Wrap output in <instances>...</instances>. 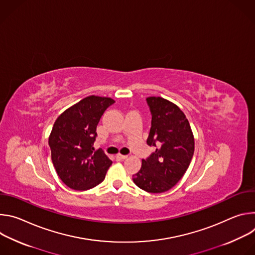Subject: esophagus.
<instances>
[{"label": "esophagus", "instance_id": "esophagus-1", "mask_svg": "<svg viewBox=\"0 0 255 255\" xmlns=\"http://www.w3.org/2000/svg\"><path fill=\"white\" fill-rule=\"evenodd\" d=\"M127 158V155H122V154H117L116 155V159L117 160H124Z\"/></svg>", "mask_w": 255, "mask_h": 255}]
</instances>
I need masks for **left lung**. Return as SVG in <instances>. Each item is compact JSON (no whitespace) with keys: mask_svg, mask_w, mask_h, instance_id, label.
I'll return each instance as SVG.
<instances>
[{"mask_svg":"<svg viewBox=\"0 0 255 255\" xmlns=\"http://www.w3.org/2000/svg\"><path fill=\"white\" fill-rule=\"evenodd\" d=\"M152 115L147 139L158 146L142 159L140 170L133 175L134 184L145 192L159 194L173 188L186 173L195 151V138L186 115L173 103L160 97L146 99Z\"/></svg>","mask_w":255,"mask_h":255,"instance_id":"obj_1","label":"left lung"}]
</instances>
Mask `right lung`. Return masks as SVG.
<instances>
[{"label": "right lung", "instance_id": "add662e5", "mask_svg": "<svg viewBox=\"0 0 255 255\" xmlns=\"http://www.w3.org/2000/svg\"><path fill=\"white\" fill-rule=\"evenodd\" d=\"M114 103L111 98L89 96L55 120L48 144L54 168L68 188L87 191L105 179L112 161L93 145L102 115Z\"/></svg>", "mask_w": 255, "mask_h": 255}]
</instances>
